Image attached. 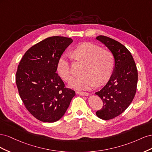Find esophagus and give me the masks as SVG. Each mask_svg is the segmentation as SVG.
<instances>
[{"mask_svg":"<svg viewBox=\"0 0 152 152\" xmlns=\"http://www.w3.org/2000/svg\"><path fill=\"white\" fill-rule=\"evenodd\" d=\"M76 93L77 94H79L81 96H89L90 94L88 93H86V92H81V91H77Z\"/></svg>","mask_w":152,"mask_h":152,"instance_id":"1","label":"esophagus"}]
</instances>
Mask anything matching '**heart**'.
Returning a JSON list of instances; mask_svg holds the SVG:
<instances>
[{"label": "heart", "mask_w": 152, "mask_h": 152, "mask_svg": "<svg viewBox=\"0 0 152 152\" xmlns=\"http://www.w3.org/2000/svg\"><path fill=\"white\" fill-rule=\"evenodd\" d=\"M72 56L75 60L86 63L82 72L84 75L70 82V86L72 88L86 90L95 85L102 86L109 80L114 67V58L110 50L102 49L97 45L85 42L73 49ZM58 72L65 81L72 80L70 62L65 56H61L59 59Z\"/></svg>", "instance_id": "b5f03b06"}]
</instances>
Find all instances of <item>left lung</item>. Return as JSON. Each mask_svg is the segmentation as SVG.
<instances>
[{
  "label": "left lung",
  "mask_w": 152,
  "mask_h": 152,
  "mask_svg": "<svg viewBox=\"0 0 152 152\" xmlns=\"http://www.w3.org/2000/svg\"><path fill=\"white\" fill-rule=\"evenodd\" d=\"M96 39L103 44L114 58L113 70L108 82L95 93L103 102L96 115L110 120L125 111L132 102L136 92L137 70L131 53L124 45L106 36L99 35Z\"/></svg>",
  "instance_id": "obj_1"
}]
</instances>
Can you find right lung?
<instances>
[{
	"instance_id": "add662e5",
	"label": "right lung",
	"mask_w": 152,
	"mask_h": 152,
	"mask_svg": "<svg viewBox=\"0 0 152 152\" xmlns=\"http://www.w3.org/2000/svg\"><path fill=\"white\" fill-rule=\"evenodd\" d=\"M72 42L65 37H48L27 50L18 66L16 82L20 98L29 112L42 122L59 121L75 95L56 73L59 58Z\"/></svg>"
}]
</instances>
